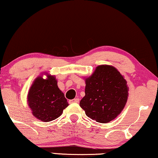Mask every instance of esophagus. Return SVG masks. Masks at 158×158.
<instances>
[{
	"instance_id": "34e87169",
	"label": "esophagus",
	"mask_w": 158,
	"mask_h": 158,
	"mask_svg": "<svg viewBox=\"0 0 158 158\" xmlns=\"http://www.w3.org/2000/svg\"><path fill=\"white\" fill-rule=\"evenodd\" d=\"M70 103H78L79 102V98H74V99H72V100H70L69 101Z\"/></svg>"
}]
</instances>
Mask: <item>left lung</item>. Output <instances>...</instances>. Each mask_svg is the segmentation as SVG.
<instances>
[{"instance_id": "8db88e82", "label": "left lung", "mask_w": 158, "mask_h": 158, "mask_svg": "<svg viewBox=\"0 0 158 158\" xmlns=\"http://www.w3.org/2000/svg\"><path fill=\"white\" fill-rule=\"evenodd\" d=\"M128 90L126 80L114 67L99 65L85 78V95L80 106L91 119L109 123L124 109Z\"/></svg>"}]
</instances>
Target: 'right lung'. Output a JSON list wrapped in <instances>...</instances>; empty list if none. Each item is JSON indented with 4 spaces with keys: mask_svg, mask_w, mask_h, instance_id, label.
Instances as JSON below:
<instances>
[{
    "mask_svg": "<svg viewBox=\"0 0 158 158\" xmlns=\"http://www.w3.org/2000/svg\"><path fill=\"white\" fill-rule=\"evenodd\" d=\"M39 76L30 88L27 102L32 114L39 120L48 122L55 120L68 106L64 94L59 89L55 76Z\"/></svg>",
    "mask_w": 158,
    "mask_h": 158,
    "instance_id": "add662e5",
    "label": "right lung"
}]
</instances>
